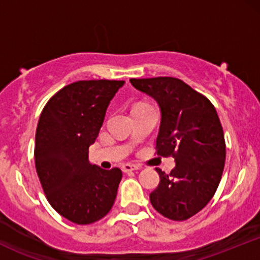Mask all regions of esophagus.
I'll return each instance as SVG.
<instances>
[{
    "label": "esophagus",
    "instance_id": "esophagus-1",
    "mask_svg": "<svg viewBox=\"0 0 260 260\" xmlns=\"http://www.w3.org/2000/svg\"><path fill=\"white\" fill-rule=\"evenodd\" d=\"M140 168L138 165H133V164H123L122 165V171L123 172H132V171H137V170H139Z\"/></svg>",
    "mask_w": 260,
    "mask_h": 260
}]
</instances>
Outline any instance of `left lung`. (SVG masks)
I'll return each mask as SVG.
<instances>
[{
    "label": "left lung",
    "instance_id": "8db88e82",
    "mask_svg": "<svg viewBox=\"0 0 260 260\" xmlns=\"http://www.w3.org/2000/svg\"><path fill=\"white\" fill-rule=\"evenodd\" d=\"M129 82L159 104L156 154L176 161L169 175L155 169L160 182L150 193V203L162 216L183 221L210 202L221 180L226 145L219 116L208 98L178 78Z\"/></svg>",
    "mask_w": 260,
    "mask_h": 260
}]
</instances>
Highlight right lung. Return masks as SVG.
<instances>
[{"label":"right lung","instance_id":"obj_1","mask_svg":"<svg viewBox=\"0 0 260 260\" xmlns=\"http://www.w3.org/2000/svg\"><path fill=\"white\" fill-rule=\"evenodd\" d=\"M123 80H79L47 101L35 136V168L51 207L67 220L88 225L111 210L122 178L118 168L89 161L110 101Z\"/></svg>","mask_w":260,"mask_h":260}]
</instances>
